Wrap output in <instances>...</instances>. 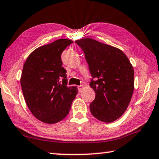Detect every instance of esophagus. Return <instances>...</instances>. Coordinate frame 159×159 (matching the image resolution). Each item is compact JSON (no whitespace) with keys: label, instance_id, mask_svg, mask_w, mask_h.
Masks as SVG:
<instances>
[{"label":"esophagus","instance_id":"1","mask_svg":"<svg viewBox=\"0 0 159 159\" xmlns=\"http://www.w3.org/2000/svg\"><path fill=\"white\" fill-rule=\"evenodd\" d=\"M83 88H84L83 85H80V86L78 87V91H79L80 93H81V92L82 91V89H83Z\"/></svg>","mask_w":159,"mask_h":159}]
</instances>
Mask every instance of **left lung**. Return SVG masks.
I'll list each match as a JSON object with an SVG mask.
<instances>
[{
  "label": "left lung",
  "instance_id": "1",
  "mask_svg": "<svg viewBox=\"0 0 159 159\" xmlns=\"http://www.w3.org/2000/svg\"><path fill=\"white\" fill-rule=\"evenodd\" d=\"M83 50L95 98L89 105L99 120L111 123L122 116L134 89V70L120 49L89 38L75 41Z\"/></svg>",
  "mask_w": 159,
  "mask_h": 159
}]
</instances>
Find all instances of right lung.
<instances>
[{
	"mask_svg": "<svg viewBox=\"0 0 159 159\" xmlns=\"http://www.w3.org/2000/svg\"><path fill=\"white\" fill-rule=\"evenodd\" d=\"M73 43L60 39L37 48L24 64L20 86L30 111L43 123L54 124L67 116L77 94V87H68L61 53Z\"/></svg>",
	"mask_w": 159,
	"mask_h": 159,
	"instance_id": "right-lung-1",
	"label": "right lung"
}]
</instances>
